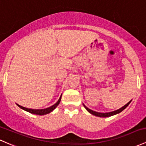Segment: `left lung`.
Segmentation results:
<instances>
[{"label":"left lung","instance_id":"1","mask_svg":"<svg viewBox=\"0 0 146 146\" xmlns=\"http://www.w3.org/2000/svg\"><path fill=\"white\" fill-rule=\"evenodd\" d=\"M130 102H131V101H130L129 102L127 103V104H126V105L124 106L123 107H122V108H119V109H118L117 110H115V111H113V112H110V113H98V112L94 111V110L90 109V108H88L87 107H86L85 105H84V106H85V108L87 109V110L89 112V113H90L91 114L94 115L98 116V117H110V116H112V115H116V114H117V113L122 112V110L125 109V108H126L127 106H128V105L130 104Z\"/></svg>","mask_w":146,"mask_h":146}]
</instances>
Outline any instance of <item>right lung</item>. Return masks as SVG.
Segmentation results:
<instances>
[{"label":"right lung","mask_w":146,"mask_h":146,"mask_svg":"<svg viewBox=\"0 0 146 146\" xmlns=\"http://www.w3.org/2000/svg\"><path fill=\"white\" fill-rule=\"evenodd\" d=\"M61 99V96H60V98H59V99L58 100V101L56 103V104H54V105L52 106L49 107V108H45V109H38V110L30 109V108H25V107H23V106H21L18 105V104H17V106L19 107V108H22V109L26 110V111L29 112V113H33V114L39 115H46V114H47V113H50V112L52 111V110L54 109L55 108H56V106H57L59 104V103H60Z\"/></svg>","instance_id":"right-lung-1"}]
</instances>
